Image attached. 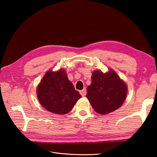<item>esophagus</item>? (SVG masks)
<instances>
[{"instance_id": "1", "label": "esophagus", "mask_w": 157, "mask_h": 157, "mask_svg": "<svg viewBox=\"0 0 157 157\" xmlns=\"http://www.w3.org/2000/svg\"><path fill=\"white\" fill-rule=\"evenodd\" d=\"M80 94L82 96V97H85V96L86 95V94H87V90H86L85 89H83V90H80Z\"/></svg>"}]
</instances>
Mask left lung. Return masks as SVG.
I'll return each mask as SVG.
<instances>
[{
  "label": "left lung",
  "instance_id": "left-lung-1",
  "mask_svg": "<svg viewBox=\"0 0 157 157\" xmlns=\"http://www.w3.org/2000/svg\"><path fill=\"white\" fill-rule=\"evenodd\" d=\"M126 93V84L113 70L105 74L95 70L86 97L96 112L105 115L120 108Z\"/></svg>",
  "mask_w": 157,
  "mask_h": 157
}]
</instances>
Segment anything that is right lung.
Masks as SVG:
<instances>
[{
    "label": "right lung",
    "mask_w": 157,
    "mask_h": 157,
    "mask_svg": "<svg viewBox=\"0 0 157 157\" xmlns=\"http://www.w3.org/2000/svg\"><path fill=\"white\" fill-rule=\"evenodd\" d=\"M40 104L49 112L63 115L73 108L81 98L74 85L68 79L64 69L57 72L48 71L37 88Z\"/></svg>",
    "instance_id": "obj_1"
}]
</instances>
